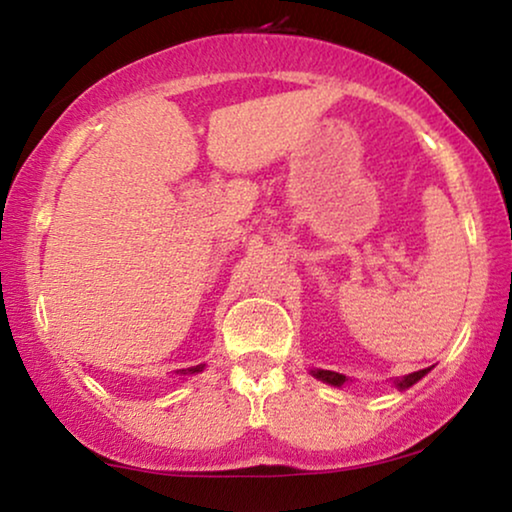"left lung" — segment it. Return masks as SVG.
<instances>
[{
    "label": "left lung",
    "mask_w": 512,
    "mask_h": 512,
    "mask_svg": "<svg viewBox=\"0 0 512 512\" xmlns=\"http://www.w3.org/2000/svg\"><path fill=\"white\" fill-rule=\"evenodd\" d=\"M431 368H424V370H417V373H410V375H405V377H401V380H396L394 384L398 389H408V387H412V384H417L419 380H422V377L429 373ZM310 373L317 377V380H321V382H326V384H333V387H342V384L347 382V377L345 375H340V373H333V370H310Z\"/></svg>",
    "instance_id": "obj_1"
}]
</instances>
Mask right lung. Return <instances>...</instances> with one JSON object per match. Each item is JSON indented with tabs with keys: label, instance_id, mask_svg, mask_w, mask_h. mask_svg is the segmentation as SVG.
I'll return each mask as SVG.
<instances>
[{
	"label": "right lung",
	"instance_id": "add662e5",
	"mask_svg": "<svg viewBox=\"0 0 512 512\" xmlns=\"http://www.w3.org/2000/svg\"><path fill=\"white\" fill-rule=\"evenodd\" d=\"M205 366H195V368H188V373H200V370Z\"/></svg>",
	"mask_w": 512,
	"mask_h": 512
}]
</instances>
